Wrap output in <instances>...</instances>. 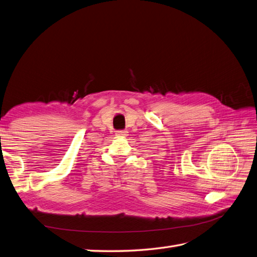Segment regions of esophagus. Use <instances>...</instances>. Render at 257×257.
Segmentation results:
<instances>
[{"mask_svg": "<svg viewBox=\"0 0 257 257\" xmlns=\"http://www.w3.org/2000/svg\"><path fill=\"white\" fill-rule=\"evenodd\" d=\"M116 136H121V137H127L128 136V131L127 130H120V131H117Z\"/></svg>", "mask_w": 257, "mask_h": 257, "instance_id": "esophagus-1", "label": "esophagus"}]
</instances>
